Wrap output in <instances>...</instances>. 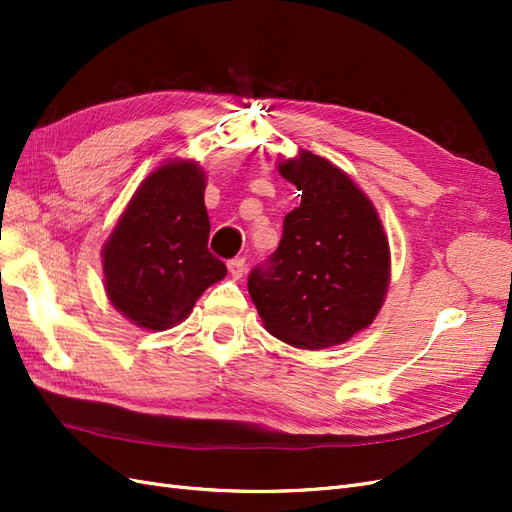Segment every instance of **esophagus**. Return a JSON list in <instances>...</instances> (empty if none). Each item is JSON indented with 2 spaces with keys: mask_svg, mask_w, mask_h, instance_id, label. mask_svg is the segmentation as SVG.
I'll use <instances>...</instances> for the list:
<instances>
[{
  "mask_svg": "<svg viewBox=\"0 0 512 512\" xmlns=\"http://www.w3.org/2000/svg\"><path fill=\"white\" fill-rule=\"evenodd\" d=\"M245 258H232L230 262H228V271H230V275L235 277V280H241V277L245 275Z\"/></svg>",
  "mask_w": 512,
  "mask_h": 512,
  "instance_id": "obj_1",
  "label": "esophagus"
}]
</instances>
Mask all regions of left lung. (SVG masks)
<instances>
[{
  "label": "left lung",
  "mask_w": 512,
  "mask_h": 512,
  "mask_svg": "<svg viewBox=\"0 0 512 512\" xmlns=\"http://www.w3.org/2000/svg\"><path fill=\"white\" fill-rule=\"evenodd\" d=\"M301 190L284 235L247 290L265 329L282 342L322 350L376 320L391 282V247L374 203L342 168L312 151L277 162Z\"/></svg>",
  "instance_id": "left-lung-1"
}]
</instances>
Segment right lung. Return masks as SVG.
I'll return each instance as SVG.
<instances>
[{
	"label": "right lung",
	"instance_id": "1",
	"mask_svg": "<svg viewBox=\"0 0 512 512\" xmlns=\"http://www.w3.org/2000/svg\"><path fill=\"white\" fill-rule=\"evenodd\" d=\"M205 170L170 160L149 173L102 247L104 290L136 327L166 331L190 316L226 265L207 250Z\"/></svg>",
	"mask_w": 512,
	"mask_h": 512
}]
</instances>
